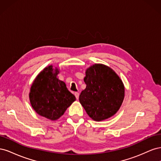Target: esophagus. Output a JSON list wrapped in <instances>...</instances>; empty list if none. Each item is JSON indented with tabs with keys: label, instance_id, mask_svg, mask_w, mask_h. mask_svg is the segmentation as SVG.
I'll return each mask as SVG.
<instances>
[{
	"label": "esophagus",
	"instance_id": "obj_1",
	"mask_svg": "<svg viewBox=\"0 0 161 161\" xmlns=\"http://www.w3.org/2000/svg\"><path fill=\"white\" fill-rule=\"evenodd\" d=\"M75 97H76V99H79V92H75Z\"/></svg>",
	"mask_w": 161,
	"mask_h": 161
}]
</instances>
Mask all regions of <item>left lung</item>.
<instances>
[{"label": "left lung", "mask_w": 161, "mask_h": 161, "mask_svg": "<svg viewBox=\"0 0 161 161\" xmlns=\"http://www.w3.org/2000/svg\"><path fill=\"white\" fill-rule=\"evenodd\" d=\"M85 74L86 86L79 96L80 104L95 121L111 118L123 103L125 89L122 80L110 67L102 64L90 66Z\"/></svg>", "instance_id": "8db88e82"}]
</instances>
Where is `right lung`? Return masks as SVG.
Here are the masks:
<instances>
[{
	"instance_id": "add662e5",
	"label": "right lung",
	"mask_w": 161,
	"mask_h": 161,
	"mask_svg": "<svg viewBox=\"0 0 161 161\" xmlns=\"http://www.w3.org/2000/svg\"><path fill=\"white\" fill-rule=\"evenodd\" d=\"M59 69L50 65L39 73L31 86L30 97L33 109L40 115L56 120L76 100L65 82L57 78Z\"/></svg>"
}]
</instances>
